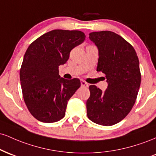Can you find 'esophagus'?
<instances>
[{
	"mask_svg": "<svg viewBox=\"0 0 156 156\" xmlns=\"http://www.w3.org/2000/svg\"><path fill=\"white\" fill-rule=\"evenodd\" d=\"M80 84H81L82 87H89V84L87 83L86 81H84V80H81V82H80Z\"/></svg>",
	"mask_w": 156,
	"mask_h": 156,
	"instance_id": "esophagus-1",
	"label": "esophagus"
}]
</instances>
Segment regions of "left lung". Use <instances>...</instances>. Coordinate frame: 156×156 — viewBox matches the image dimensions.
I'll return each mask as SVG.
<instances>
[{"mask_svg":"<svg viewBox=\"0 0 156 156\" xmlns=\"http://www.w3.org/2000/svg\"><path fill=\"white\" fill-rule=\"evenodd\" d=\"M89 39L99 51L97 71L104 73L108 84L105 92L89 86L87 117L110 126L122 120L135 104L141 84L139 58L133 46L114 32H92Z\"/></svg>","mask_w":156,"mask_h":156,"instance_id":"obj_1","label":"left lung"}]
</instances>
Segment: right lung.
I'll return each instance as SVG.
<instances>
[{"label":"right lung","instance_id":"add662e5","mask_svg":"<svg viewBox=\"0 0 156 156\" xmlns=\"http://www.w3.org/2000/svg\"><path fill=\"white\" fill-rule=\"evenodd\" d=\"M80 31L56 29L44 34L28 48L20 70L23 99L34 117L55 122L65 115L67 102L80 87L78 78H60L58 67L85 40Z\"/></svg>","mask_w":156,"mask_h":156}]
</instances>
